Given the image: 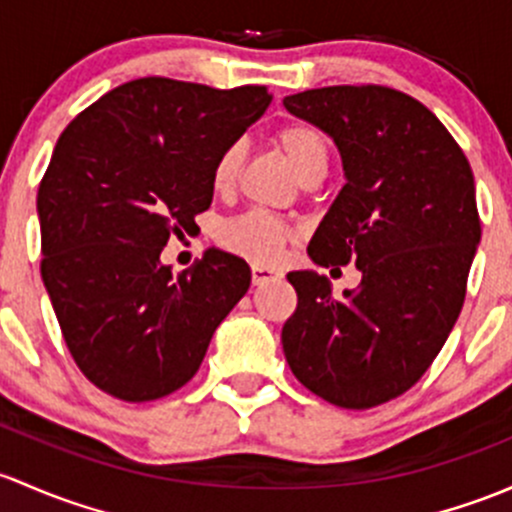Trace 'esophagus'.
Segmentation results:
<instances>
[{"label": "esophagus", "mask_w": 512, "mask_h": 512, "mask_svg": "<svg viewBox=\"0 0 512 512\" xmlns=\"http://www.w3.org/2000/svg\"><path fill=\"white\" fill-rule=\"evenodd\" d=\"M274 279H282V272H279L277 267L252 265V284H265V282H274Z\"/></svg>", "instance_id": "esophagus-1"}]
</instances>
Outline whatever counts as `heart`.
Masks as SVG:
<instances>
[{"label": "heart", "mask_w": 512, "mask_h": 512, "mask_svg": "<svg viewBox=\"0 0 512 512\" xmlns=\"http://www.w3.org/2000/svg\"><path fill=\"white\" fill-rule=\"evenodd\" d=\"M272 142L304 184L324 179L328 169V139L319 127L309 125V122H287V125L274 129ZM242 161H245V147L240 142L228 144L220 152L211 174L215 193L233 191L238 184ZM218 240L225 250L257 262V265H267V262L277 260L282 252L284 242L289 240V228L270 213L252 211L220 225Z\"/></svg>", "instance_id": "obj_1"}]
</instances>
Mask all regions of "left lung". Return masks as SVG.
Instances as JSON below:
<instances>
[{"label":"left lung","mask_w":512,"mask_h":512,"mask_svg":"<svg viewBox=\"0 0 512 512\" xmlns=\"http://www.w3.org/2000/svg\"><path fill=\"white\" fill-rule=\"evenodd\" d=\"M284 107L324 129L346 174L306 252L360 272L341 299L321 274H287L299 301L284 355L314 395L370 410L427 373L459 319L481 242L471 166L434 112L385 85L304 90Z\"/></svg>","instance_id":"obj_1"}]
</instances>
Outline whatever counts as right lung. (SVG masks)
<instances>
[{"instance_id": "1", "label": "right lung", "mask_w": 512, "mask_h": 512, "mask_svg": "<svg viewBox=\"0 0 512 512\" xmlns=\"http://www.w3.org/2000/svg\"><path fill=\"white\" fill-rule=\"evenodd\" d=\"M265 85L139 78L63 129L39 186L41 277L75 365L107 395L149 402L201 368L250 287L245 260L206 250L181 274L171 235L213 201V164L267 110Z\"/></svg>"}]
</instances>
